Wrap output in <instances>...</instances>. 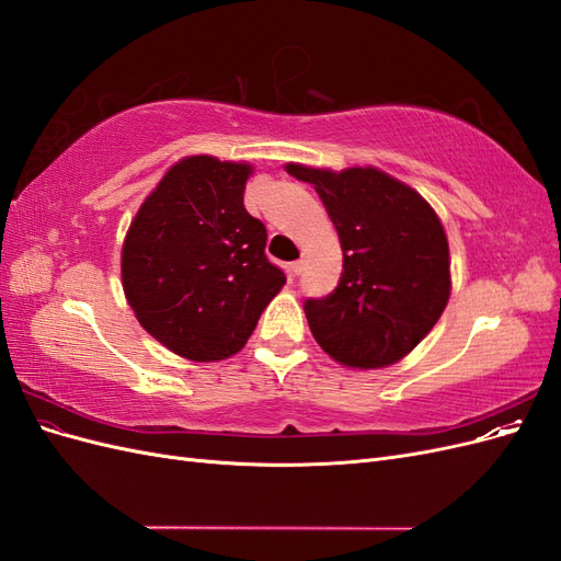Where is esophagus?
<instances>
[{
    "mask_svg": "<svg viewBox=\"0 0 561 561\" xmlns=\"http://www.w3.org/2000/svg\"><path fill=\"white\" fill-rule=\"evenodd\" d=\"M304 264H307V262H304V260H297V262H293L290 271H293L295 276H299V274H301V271H304Z\"/></svg>",
    "mask_w": 561,
    "mask_h": 561,
    "instance_id": "obj_1",
    "label": "esophagus"
}]
</instances>
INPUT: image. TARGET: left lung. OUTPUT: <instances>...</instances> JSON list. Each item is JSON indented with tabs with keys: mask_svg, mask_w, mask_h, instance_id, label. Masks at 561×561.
<instances>
[{
	"mask_svg": "<svg viewBox=\"0 0 561 561\" xmlns=\"http://www.w3.org/2000/svg\"><path fill=\"white\" fill-rule=\"evenodd\" d=\"M313 184L339 233L344 271L334 293L307 299L309 328L339 365L379 369L402 360L443 316L449 243L431 203L379 168L287 163Z\"/></svg>",
	"mask_w": 561,
	"mask_h": 561,
	"instance_id": "1",
	"label": "left lung"
}]
</instances>
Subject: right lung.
Masks as SVG:
<instances>
[{
	"instance_id": "right-lung-1",
	"label": "right lung",
	"mask_w": 561,
	"mask_h": 561,
	"mask_svg": "<svg viewBox=\"0 0 561 561\" xmlns=\"http://www.w3.org/2000/svg\"><path fill=\"white\" fill-rule=\"evenodd\" d=\"M250 163L184 157L133 217L124 293L140 325L186 360L239 353L285 274L264 254L266 227L243 206Z\"/></svg>"
}]
</instances>
